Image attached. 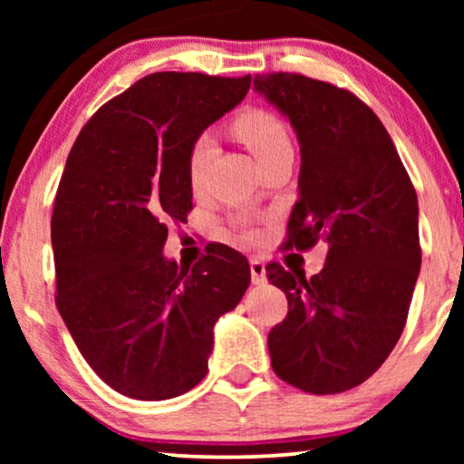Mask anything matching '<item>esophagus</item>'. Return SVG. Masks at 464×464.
<instances>
[{"label":"esophagus","instance_id":"34e87169","mask_svg":"<svg viewBox=\"0 0 464 464\" xmlns=\"http://www.w3.org/2000/svg\"><path fill=\"white\" fill-rule=\"evenodd\" d=\"M249 266H251V278H253V283H256V285H264V283H266V264H264L259 257H251Z\"/></svg>","mask_w":464,"mask_h":464}]
</instances>
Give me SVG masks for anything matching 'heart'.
<instances>
[{"instance_id": "1", "label": "heart", "mask_w": 464, "mask_h": 464, "mask_svg": "<svg viewBox=\"0 0 464 464\" xmlns=\"http://www.w3.org/2000/svg\"><path fill=\"white\" fill-rule=\"evenodd\" d=\"M232 130L253 151V156L257 158L259 164H264L266 160H270V158H275L285 150H291V141L287 130H285V124L268 111L245 113V116H240L234 122ZM215 154H218V143H215V137L211 132H202L200 137H196L188 156V177L194 192H200L205 188L208 169H211ZM246 237H251V234H246Z\"/></svg>"}]
</instances>
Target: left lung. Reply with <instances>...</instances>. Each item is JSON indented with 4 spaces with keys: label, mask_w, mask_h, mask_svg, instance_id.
Returning <instances> with one entry per match:
<instances>
[{
    "label": "left lung",
    "mask_w": 464,
    "mask_h": 464,
    "mask_svg": "<svg viewBox=\"0 0 464 464\" xmlns=\"http://www.w3.org/2000/svg\"><path fill=\"white\" fill-rule=\"evenodd\" d=\"M300 143L287 246L327 245L319 275L266 266L287 319L268 334L272 370L313 395L365 382L405 327L420 272L418 198L376 113L354 94L300 73L256 75Z\"/></svg>",
    "instance_id": "left-lung-1"
}]
</instances>
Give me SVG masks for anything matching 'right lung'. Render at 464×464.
<instances>
[{
    "label": "right lung",
    "mask_w": 464,
    "mask_h": 464,
    "mask_svg": "<svg viewBox=\"0 0 464 464\" xmlns=\"http://www.w3.org/2000/svg\"><path fill=\"white\" fill-rule=\"evenodd\" d=\"M251 75H145L80 130L53 211L56 306L82 357L113 391L164 401L207 376L213 329L251 268L215 245L183 270L164 256L192 208L189 148L245 99Z\"/></svg>",
    "instance_id": "right-lung-1"
}]
</instances>
